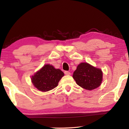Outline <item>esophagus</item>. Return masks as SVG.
<instances>
[{
  "instance_id": "1",
  "label": "esophagus",
  "mask_w": 129,
  "mask_h": 129,
  "mask_svg": "<svg viewBox=\"0 0 129 129\" xmlns=\"http://www.w3.org/2000/svg\"><path fill=\"white\" fill-rule=\"evenodd\" d=\"M64 74H65V75H70V73L69 72H68V71H65Z\"/></svg>"
}]
</instances>
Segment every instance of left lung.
I'll list each match as a JSON object with an SVG mask.
<instances>
[{
  "instance_id": "left-lung-1",
  "label": "left lung",
  "mask_w": 129,
  "mask_h": 129,
  "mask_svg": "<svg viewBox=\"0 0 129 129\" xmlns=\"http://www.w3.org/2000/svg\"><path fill=\"white\" fill-rule=\"evenodd\" d=\"M73 78L79 86L91 90L97 88L102 83L103 72L88 63L81 62L74 72Z\"/></svg>"
}]
</instances>
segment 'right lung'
I'll list each match as a JSON object with an SVG mask.
<instances>
[{"mask_svg": "<svg viewBox=\"0 0 129 129\" xmlns=\"http://www.w3.org/2000/svg\"><path fill=\"white\" fill-rule=\"evenodd\" d=\"M64 75L61 70L46 64L32 76L31 81L37 89L45 92L56 87Z\"/></svg>", "mask_w": 129, "mask_h": 129, "instance_id": "1", "label": "right lung"}]
</instances>
